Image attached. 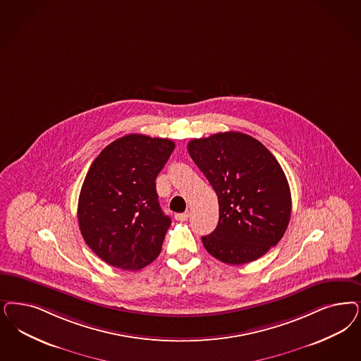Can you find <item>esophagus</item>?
<instances>
[{"instance_id":"obj_1","label":"esophagus","mask_w":361,"mask_h":361,"mask_svg":"<svg viewBox=\"0 0 361 361\" xmlns=\"http://www.w3.org/2000/svg\"><path fill=\"white\" fill-rule=\"evenodd\" d=\"M174 219H176L177 221H187L188 219H189V212H184V213H177V214L174 216Z\"/></svg>"}]
</instances>
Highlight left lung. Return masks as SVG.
<instances>
[{"label": "left lung", "instance_id": "obj_1", "mask_svg": "<svg viewBox=\"0 0 361 361\" xmlns=\"http://www.w3.org/2000/svg\"><path fill=\"white\" fill-rule=\"evenodd\" d=\"M188 152L219 199V224L201 237L220 262H255L274 247L289 224L292 200L283 168L256 138L240 132L189 141Z\"/></svg>", "mask_w": 361, "mask_h": 361}]
</instances>
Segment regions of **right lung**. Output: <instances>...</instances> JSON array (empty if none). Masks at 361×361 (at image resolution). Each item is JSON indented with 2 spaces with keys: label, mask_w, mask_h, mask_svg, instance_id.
<instances>
[{
  "label": "right lung",
  "mask_w": 361,
  "mask_h": 361,
  "mask_svg": "<svg viewBox=\"0 0 361 361\" xmlns=\"http://www.w3.org/2000/svg\"><path fill=\"white\" fill-rule=\"evenodd\" d=\"M173 149L168 138L128 135L92 162L77 217L87 247L101 260L137 271L160 255L171 217L160 208L156 177Z\"/></svg>",
  "instance_id": "right-lung-1"
}]
</instances>
